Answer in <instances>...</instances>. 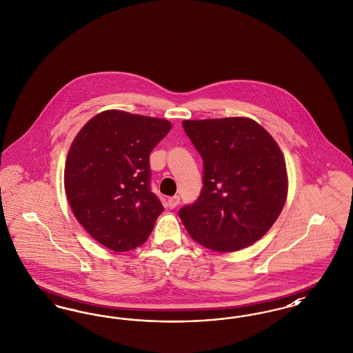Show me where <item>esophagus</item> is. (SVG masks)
<instances>
[{
    "instance_id": "1",
    "label": "esophagus",
    "mask_w": 353,
    "mask_h": 353,
    "mask_svg": "<svg viewBox=\"0 0 353 353\" xmlns=\"http://www.w3.org/2000/svg\"><path fill=\"white\" fill-rule=\"evenodd\" d=\"M179 203H180V197L179 196H173V197L168 198V208L170 209H174Z\"/></svg>"
}]
</instances>
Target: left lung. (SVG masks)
I'll use <instances>...</instances> for the list:
<instances>
[{"instance_id":"left-lung-1","label":"left lung","mask_w":353,"mask_h":353,"mask_svg":"<svg viewBox=\"0 0 353 353\" xmlns=\"http://www.w3.org/2000/svg\"><path fill=\"white\" fill-rule=\"evenodd\" d=\"M203 159V188L179 212L192 239L234 252L261 239L288 197V172L277 141L247 117L183 121Z\"/></svg>"}]
</instances>
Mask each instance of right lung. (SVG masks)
Segmentation results:
<instances>
[{
    "instance_id": "right-lung-1",
    "label": "right lung",
    "mask_w": 353,
    "mask_h": 353,
    "mask_svg": "<svg viewBox=\"0 0 353 353\" xmlns=\"http://www.w3.org/2000/svg\"><path fill=\"white\" fill-rule=\"evenodd\" d=\"M172 128L163 118L105 110L72 141L64 189L86 232L114 252L141 245L164 208L150 190V154Z\"/></svg>"
}]
</instances>
